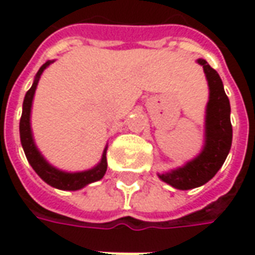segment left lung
<instances>
[{"label": "left lung", "instance_id": "obj_1", "mask_svg": "<svg viewBox=\"0 0 255 255\" xmlns=\"http://www.w3.org/2000/svg\"><path fill=\"white\" fill-rule=\"evenodd\" d=\"M197 63L203 67L209 86V101L205 116V144L202 151L183 166L158 173L162 182L177 190H191L208 183L219 172L232 144L231 105L220 75L203 58Z\"/></svg>", "mask_w": 255, "mask_h": 255}]
</instances>
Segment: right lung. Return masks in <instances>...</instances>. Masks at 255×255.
I'll use <instances>...</instances> for the list:
<instances>
[{
    "label": "right lung",
    "instance_id": "add662e5",
    "mask_svg": "<svg viewBox=\"0 0 255 255\" xmlns=\"http://www.w3.org/2000/svg\"><path fill=\"white\" fill-rule=\"evenodd\" d=\"M52 63L54 61H46L39 68L31 89L25 93L24 101H23V113H21V119H20V140H21V146H23L24 154L30 162V165L43 182H46L49 186L58 188V190L76 191V190L86 187L90 183L98 182L104 177L106 168H108V162H106L108 144L102 153L100 162L94 168L82 172H65L57 169L56 166L49 164L45 160V157L41 154V151L38 150L35 142H34L32 131H31V108H32V100H34V94H35L36 86H38L42 72Z\"/></svg>",
    "mask_w": 255,
    "mask_h": 255
}]
</instances>
